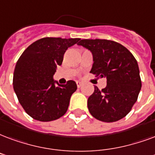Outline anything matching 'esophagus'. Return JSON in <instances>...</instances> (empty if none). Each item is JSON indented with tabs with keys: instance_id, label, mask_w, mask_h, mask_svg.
Returning a JSON list of instances; mask_svg holds the SVG:
<instances>
[{
	"instance_id": "esophagus-1",
	"label": "esophagus",
	"mask_w": 155,
	"mask_h": 155,
	"mask_svg": "<svg viewBox=\"0 0 155 155\" xmlns=\"http://www.w3.org/2000/svg\"><path fill=\"white\" fill-rule=\"evenodd\" d=\"M76 84H77L78 88H81V87L82 86L83 83H82V82H81V81H76Z\"/></svg>"
}]
</instances>
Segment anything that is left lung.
<instances>
[{
  "label": "left lung",
  "instance_id": "left-lung-1",
  "mask_svg": "<svg viewBox=\"0 0 155 155\" xmlns=\"http://www.w3.org/2000/svg\"><path fill=\"white\" fill-rule=\"evenodd\" d=\"M78 45L92 52L90 73L107 78V86L88 98L90 114L99 121L113 122L130 113L138 98L141 81L137 61L118 42L107 39H82Z\"/></svg>",
  "mask_w": 155,
  "mask_h": 155
}]
</instances>
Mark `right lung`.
<instances>
[{
	"instance_id": "obj_1",
	"label": "right lung",
	"mask_w": 155,
	"mask_h": 155,
	"mask_svg": "<svg viewBox=\"0 0 155 155\" xmlns=\"http://www.w3.org/2000/svg\"><path fill=\"white\" fill-rule=\"evenodd\" d=\"M79 41L81 38H43L28 46L17 61L14 90L25 112L37 121H54L68 109L76 83L69 81L59 84L53 74L68 48Z\"/></svg>"
}]
</instances>
